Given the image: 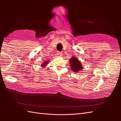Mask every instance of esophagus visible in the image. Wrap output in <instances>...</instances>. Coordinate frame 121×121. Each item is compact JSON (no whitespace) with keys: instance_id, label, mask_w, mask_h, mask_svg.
Instances as JSON below:
<instances>
[{"instance_id":"34e87169","label":"esophagus","mask_w":121,"mask_h":121,"mask_svg":"<svg viewBox=\"0 0 121 121\" xmlns=\"http://www.w3.org/2000/svg\"><path fill=\"white\" fill-rule=\"evenodd\" d=\"M57 55H58V56H62V52H57Z\"/></svg>"}]
</instances>
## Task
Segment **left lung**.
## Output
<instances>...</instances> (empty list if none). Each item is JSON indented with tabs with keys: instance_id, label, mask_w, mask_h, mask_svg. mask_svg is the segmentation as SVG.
Listing matches in <instances>:
<instances>
[{
	"instance_id": "1",
	"label": "left lung",
	"mask_w": 121,
	"mask_h": 121,
	"mask_svg": "<svg viewBox=\"0 0 121 121\" xmlns=\"http://www.w3.org/2000/svg\"><path fill=\"white\" fill-rule=\"evenodd\" d=\"M70 65L71 70L74 72H78L83 69L81 62L78 60V58L74 56H72L70 59Z\"/></svg>"
}]
</instances>
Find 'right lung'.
Wrapping results in <instances>:
<instances>
[{"label":"right lung","instance_id":"1","mask_svg":"<svg viewBox=\"0 0 121 121\" xmlns=\"http://www.w3.org/2000/svg\"><path fill=\"white\" fill-rule=\"evenodd\" d=\"M47 63H48V61H44V62H43V63L42 64V66H46V65H47Z\"/></svg>","mask_w":121,"mask_h":121}]
</instances>
